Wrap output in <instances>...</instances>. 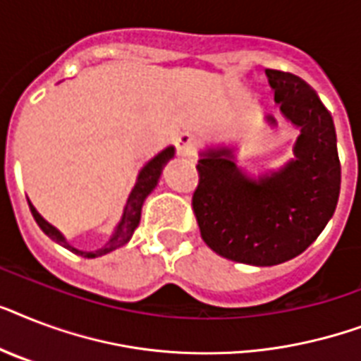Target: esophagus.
Returning a JSON list of instances; mask_svg holds the SVG:
<instances>
[{
  "mask_svg": "<svg viewBox=\"0 0 361 361\" xmlns=\"http://www.w3.org/2000/svg\"><path fill=\"white\" fill-rule=\"evenodd\" d=\"M176 146H178V153L181 157H192L195 153V146H197V138L191 133H181L176 140Z\"/></svg>",
  "mask_w": 361,
  "mask_h": 361,
  "instance_id": "34e87169",
  "label": "esophagus"
}]
</instances>
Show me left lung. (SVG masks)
<instances>
[{"label": "left lung", "mask_w": 361, "mask_h": 361, "mask_svg": "<svg viewBox=\"0 0 361 361\" xmlns=\"http://www.w3.org/2000/svg\"><path fill=\"white\" fill-rule=\"evenodd\" d=\"M281 116L298 129L288 159L252 176L236 164V149L209 146L198 153L200 181L192 209L206 245L251 266H275L302 255L336 212L341 163L336 125L307 82L266 69ZM277 127L274 116H266Z\"/></svg>", "instance_id": "left-lung-1"}]
</instances>
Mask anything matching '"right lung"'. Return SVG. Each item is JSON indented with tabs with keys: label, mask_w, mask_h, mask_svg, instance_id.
Returning <instances> with one entry per match:
<instances>
[{
	"label": "right lung",
	"mask_w": 361,
	"mask_h": 361,
	"mask_svg": "<svg viewBox=\"0 0 361 361\" xmlns=\"http://www.w3.org/2000/svg\"><path fill=\"white\" fill-rule=\"evenodd\" d=\"M174 155H176L174 146L164 147L163 152H159L155 157L149 159V161L142 166L138 176H136L135 187H133V191H130L129 198H127V204H125L123 215H121L120 223L116 225L114 232H112V236L109 238V241H106L103 247H99V249H93V251H82V249H76L75 245H71L69 241H67V238H65L63 234L56 228V226L50 225V223H48V221L44 219L39 212H37L35 206L27 200V202H30L31 214H33V217H35L37 225L41 226V231L44 232L50 240H54L56 243L65 247V249H69V251H73L75 255H80V257L84 258H97V257H103V255H109V252L123 247L125 243L133 238L136 226H138V223H140L142 206H144V202H146V198L149 197V192L157 187L159 178H161V172H163L164 164L169 163L170 159L174 157Z\"/></svg>",
	"instance_id": "add662e5"
}]
</instances>
